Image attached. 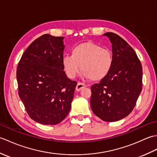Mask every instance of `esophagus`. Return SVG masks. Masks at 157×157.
Wrapping results in <instances>:
<instances>
[{
	"label": "esophagus",
	"instance_id": "obj_1",
	"mask_svg": "<svg viewBox=\"0 0 157 157\" xmlns=\"http://www.w3.org/2000/svg\"><path fill=\"white\" fill-rule=\"evenodd\" d=\"M86 87H87V86H86V84H83V83H81V82H78V84H77V86H76L75 90L79 92L80 90H82L83 88H84Z\"/></svg>",
	"mask_w": 157,
	"mask_h": 157
}]
</instances>
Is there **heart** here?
<instances>
[{
    "instance_id": "b5f03b06",
    "label": "heart",
    "mask_w": 157,
    "mask_h": 157,
    "mask_svg": "<svg viewBox=\"0 0 157 157\" xmlns=\"http://www.w3.org/2000/svg\"><path fill=\"white\" fill-rule=\"evenodd\" d=\"M63 69L69 78H74L80 71L85 78L101 81L111 72L113 65V55L111 50L102 48L93 42H82L74 46L71 55L62 58Z\"/></svg>"
}]
</instances>
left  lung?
Instances as JSON below:
<instances>
[{"label": "left lung", "instance_id": "obj_1", "mask_svg": "<svg viewBox=\"0 0 157 157\" xmlns=\"http://www.w3.org/2000/svg\"><path fill=\"white\" fill-rule=\"evenodd\" d=\"M112 44L113 65L99 84L91 86L90 106L93 113L107 122L117 121L132 111L140 94L142 67L136 52L117 34H103Z\"/></svg>", "mask_w": 157, "mask_h": 157}]
</instances>
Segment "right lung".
Segmentation results:
<instances>
[{
  "mask_svg": "<svg viewBox=\"0 0 157 157\" xmlns=\"http://www.w3.org/2000/svg\"><path fill=\"white\" fill-rule=\"evenodd\" d=\"M63 39L41 36L23 52L17 69L19 98L30 118L41 124H58L71 109L77 82L63 70Z\"/></svg>",
  "mask_w": 157,
  "mask_h": 157,
  "instance_id": "1",
  "label": "right lung"
}]
</instances>
